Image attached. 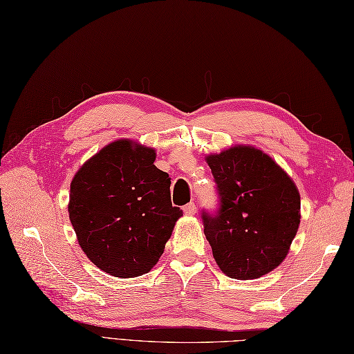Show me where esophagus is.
Wrapping results in <instances>:
<instances>
[{
	"label": "esophagus",
	"mask_w": 354,
	"mask_h": 354,
	"mask_svg": "<svg viewBox=\"0 0 354 354\" xmlns=\"http://www.w3.org/2000/svg\"><path fill=\"white\" fill-rule=\"evenodd\" d=\"M196 211H197V208H196V205H194V203H187L185 207H184L185 216H194V214H196Z\"/></svg>",
	"instance_id": "1"
}]
</instances>
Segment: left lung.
<instances>
[{"label":"left lung","mask_w":354,"mask_h":354,"mask_svg":"<svg viewBox=\"0 0 354 354\" xmlns=\"http://www.w3.org/2000/svg\"><path fill=\"white\" fill-rule=\"evenodd\" d=\"M221 207L203 214V232L217 266L238 281L279 267L300 225V193L292 178L264 151L235 145L207 155Z\"/></svg>","instance_id":"left-lung-1"}]
</instances>
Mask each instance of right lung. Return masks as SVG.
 I'll use <instances>...</instances> for the list:
<instances>
[{"instance_id": "obj_1", "label": "right lung", "mask_w": 354, "mask_h": 354, "mask_svg": "<svg viewBox=\"0 0 354 354\" xmlns=\"http://www.w3.org/2000/svg\"><path fill=\"white\" fill-rule=\"evenodd\" d=\"M153 147L119 138L90 157L73 176L69 220L80 248L110 276L149 273L183 211L171 207L170 178Z\"/></svg>"}]
</instances>
